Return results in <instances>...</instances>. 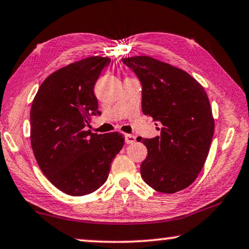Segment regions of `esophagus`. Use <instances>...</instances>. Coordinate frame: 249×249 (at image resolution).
Segmentation results:
<instances>
[{
  "label": "esophagus",
  "mask_w": 249,
  "mask_h": 249,
  "mask_svg": "<svg viewBox=\"0 0 249 249\" xmlns=\"http://www.w3.org/2000/svg\"><path fill=\"white\" fill-rule=\"evenodd\" d=\"M124 138H125V142H127L128 145H129V143H133L136 142V137L132 136V135H125Z\"/></svg>",
  "instance_id": "34e87169"
}]
</instances>
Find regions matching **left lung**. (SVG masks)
Segmentation results:
<instances>
[{
  "mask_svg": "<svg viewBox=\"0 0 249 249\" xmlns=\"http://www.w3.org/2000/svg\"><path fill=\"white\" fill-rule=\"evenodd\" d=\"M142 85V113L161 124L160 136L137 138L148 154L140 173L158 192L186 189L207 160L214 119L203 86L183 70L149 56L122 59ZM160 129V128H158Z\"/></svg>",
  "mask_w": 249,
  "mask_h": 249,
  "instance_id": "1",
  "label": "left lung"
}]
</instances>
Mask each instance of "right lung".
Wrapping results in <instances>:
<instances>
[{
	"label": "right lung",
	"instance_id": "1",
	"mask_svg": "<svg viewBox=\"0 0 249 249\" xmlns=\"http://www.w3.org/2000/svg\"><path fill=\"white\" fill-rule=\"evenodd\" d=\"M110 62L92 56L59 68L42 82L32 101L36 160L50 183L68 196H85L102 186L124 143L120 132L86 130L91 117L100 113L94 85Z\"/></svg>",
	"mask_w": 249,
	"mask_h": 249
}]
</instances>
